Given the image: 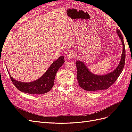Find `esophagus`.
<instances>
[{"label": "esophagus", "instance_id": "obj_1", "mask_svg": "<svg viewBox=\"0 0 132 132\" xmlns=\"http://www.w3.org/2000/svg\"><path fill=\"white\" fill-rule=\"evenodd\" d=\"M74 55H75L74 53L73 52H69L68 53L67 58L68 59H72L73 57H74Z\"/></svg>", "mask_w": 132, "mask_h": 132}]
</instances>
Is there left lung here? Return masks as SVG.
<instances>
[{
    "instance_id": "obj_1",
    "label": "left lung",
    "mask_w": 132,
    "mask_h": 132,
    "mask_svg": "<svg viewBox=\"0 0 132 132\" xmlns=\"http://www.w3.org/2000/svg\"><path fill=\"white\" fill-rule=\"evenodd\" d=\"M116 31L122 43L123 52L121 61L113 71L105 75L95 74L91 72L82 62L78 61L76 62L79 85L84 90L95 91L109 89L116 81L122 73L125 64L126 50L122 33L117 29Z\"/></svg>"
}]
</instances>
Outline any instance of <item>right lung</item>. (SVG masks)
<instances>
[{
    "label": "right lung",
    "instance_id": "right-lung-1",
    "mask_svg": "<svg viewBox=\"0 0 132 132\" xmlns=\"http://www.w3.org/2000/svg\"><path fill=\"white\" fill-rule=\"evenodd\" d=\"M65 62L64 57L61 56L52 63L50 68L39 79L31 82H22L16 80L9 73L12 82L20 91L30 94L39 95L47 93L51 90L54 85L55 74L58 69Z\"/></svg>",
    "mask_w": 132,
    "mask_h": 132
}]
</instances>
